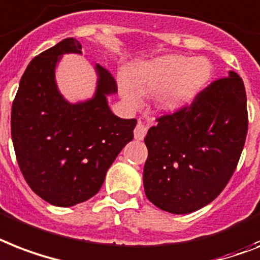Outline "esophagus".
I'll list each match as a JSON object with an SVG mask.
<instances>
[{"label":"esophagus","mask_w":260,"mask_h":260,"mask_svg":"<svg viewBox=\"0 0 260 260\" xmlns=\"http://www.w3.org/2000/svg\"><path fill=\"white\" fill-rule=\"evenodd\" d=\"M147 131H148V125L144 123V121H139L135 128V139L137 140H143L147 135Z\"/></svg>","instance_id":"obj_1"}]
</instances>
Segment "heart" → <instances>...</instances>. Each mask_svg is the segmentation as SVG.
<instances>
[{"instance_id":"b5f03b06","label":"heart","mask_w":260,"mask_h":260,"mask_svg":"<svg viewBox=\"0 0 260 260\" xmlns=\"http://www.w3.org/2000/svg\"><path fill=\"white\" fill-rule=\"evenodd\" d=\"M212 76V64L204 57L164 56L137 64L131 71V81L121 80L120 89L131 104L140 101L141 93L160 90L159 104L164 109H179L189 104Z\"/></svg>"}]
</instances>
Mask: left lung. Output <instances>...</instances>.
<instances>
[{"mask_svg": "<svg viewBox=\"0 0 260 260\" xmlns=\"http://www.w3.org/2000/svg\"><path fill=\"white\" fill-rule=\"evenodd\" d=\"M144 141V189L171 214H189L218 198L239 163L248 129L243 80H215L174 113L157 117Z\"/></svg>", "mask_w": 260, "mask_h": 260, "instance_id": "8db88e82", "label": "left lung"}]
</instances>
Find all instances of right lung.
<instances>
[{"instance_id": "add662e5", "label": "right lung", "mask_w": 260, "mask_h": 260, "mask_svg": "<svg viewBox=\"0 0 260 260\" xmlns=\"http://www.w3.org/2000/svg\"><path fill=\"white\" fill-rule=\"evenodd\" d=\"M65 39L36 56L21 77L12 107V140L20 170L33 192L57 207H72L100 191L121 149L134 139L136 119L112 113L107 96L113 76L96 65L93 99L71 104L57 89L54 71L64 53H81Z\"/></svg>"}]
</instances>
